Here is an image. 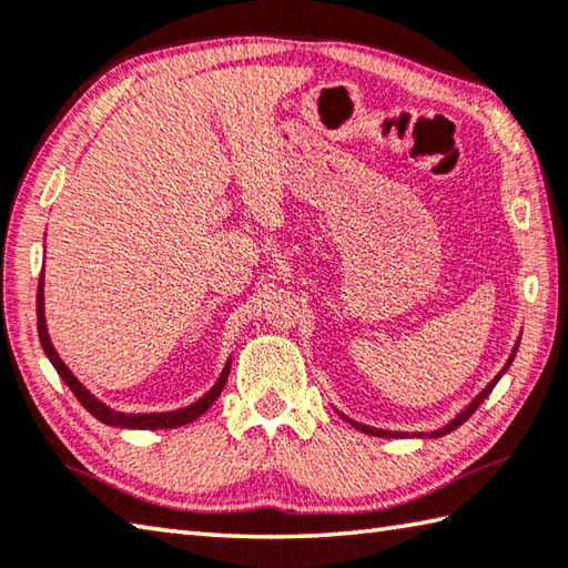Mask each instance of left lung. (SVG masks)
<instances>
[{
    "instance_id": "1",
    "label": "left lung",
    "mask_w": 568,
    "mask_h": 568,
    "mask_svg": "<svg viewBox=\"0 0 568 568\" xmlns=\"http://www.w3.org/2000/svg\"><path fill=\"white\" fill-rule=\"evenodd\" d=\"M517 347H519V339H517V344H515V349H513V354H509V359L505 362V366H503V372H499L495 379L487 384L480 394H477L473 402L465 406L458 416H455L450 424H446L443 428H438V430H430V433H402V430H384V428H372V426H366V424H357V420H352V418H347L344 414H339L344 420H347V424H352V428H357V430H362V433H369V436H376V438H440V436H446V433H450V430H455L458 426H463L465 420H468L475 410H477V406H480L487 396L493 394V388H495V384L503 379V374L509 369V364H513V359H515V354H517Z\"/></svg>"
}]
</instances>
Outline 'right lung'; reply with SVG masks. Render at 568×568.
I'll list each match as a JSON object with an SVG mask.
<instances>
[{"mask_svg": "<svg viewBox=\"0 0 568 568\" xmlns=\"http://www.w3.org/2000/svg\"><path fill=\"white\" fill-rule=\"evenodd\" d=\"M37 329H39V339H41L43 352H47V357L53 364V369L59 372V376L65 382V386H69L73 392V396L83 404L88 414L100 420V424H108V426H115V428H150V430H158V428H180V426L192 424L194 418L202 416L204 410L216 402L219 394L224 392L226 379H229L231 359L226 362L224 372H221L216 384L209 388V394H204L192 406H184V408H176V410H164V414H122V410H113V408L100 402V398H95L91 392H88V388L75 379L69 366L63 364V359L59 357V352L53 349L49 329H47V315H43V273L39 277V291H37Z\"/></svg>", "mask_w": 568, "mask_h": 568, "instance_id": "right-lung-1", "label": "right lung"}]
</instances>
